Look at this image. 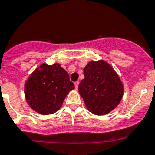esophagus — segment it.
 Wrapping results in <instances>:
<instances>
[{"instance_id":"1","label":"esophagus","mask_w":155,"mask_h":155,"mask_svg":"<svg viewBox=\"0 0 155 155\" xmlns=\"http://www.w3.org/2000/svg\"><path fill=\"white\" fill-rule=\"evenodd\" d=\"M74 84H75V89H77L78 87H79V81H75V83H74Z\"/></svg>"}]
</instances>
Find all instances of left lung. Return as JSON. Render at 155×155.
I'll use <instances>...</instances> for the list:
<instances>
[{"mask_svg":"<svg viewBox=\"0 0 155 155\" xmlns=\"http://www.w3.org/2000/svg\"><path fill=\"white\" fill-rule=\"evenodd\" d=\"M79 92L90 112L96 115L110 113L123 96V85L114 68L103 61H91L84 68Z\"/></svg>","mask_w":155,"mask_h":155,"instance_id":"8db88e82","label":"left lung"}]
</instances>
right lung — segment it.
<instances>
[{
  "mask_svg": "<svg viewBox=\"0 0 155 155\" xmlns=\"http://www.w3.org/2000/svg\"><path fill=\"white\" fill-rule=\"evenodd\" d=\"M74 88L68 73L59 64H42L27 80L25 95L34 110L48 115L61 107L68 92Z\"/></svg>",
  "mask_w": 155,
  "mask_h": 155,
  "instance_id": "right-lung-1",
  "label": "right lung"
}]
</instances>
